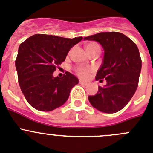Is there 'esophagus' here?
I'll return each instance as SVG.
<instances>
[{
    "mask_svg": "<svg viewBox=\"0 0 153 153\" xmlns=\"http://www.w3.org/2000/svg\"><path fill=\"white\" fill-rule=\"evenodd\" d=\"M80 84H81L82 85H88V83H87V82H83V81H80Z\"/></svg>",
    "mask_w": 153,
    "mask_h": 153,
    "instance_id": "obj_1",
    "label": "esophagus"
}]
</instances>
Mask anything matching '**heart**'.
Masks as SVG:
<instances>
[{"label":"heart","instance_id":"1","mask_svg":"<svg viewBox=\"0 0 153 153\" xmlns=\"http://www.w3.org/2000/svg\"><path fill=\"white\" fill-rule=\"evenodd\" d=\"M97 46H99L97 44L94 43V42H89V43L86 44V46H85V49L86 50H90V49H93L94 47H97ZM91 71V68H79L76 70V72L80 77H82V78H85L88 77V75L89 71Z\"/></svg>","mask_w":153,"mask_h":153}]
</instances>
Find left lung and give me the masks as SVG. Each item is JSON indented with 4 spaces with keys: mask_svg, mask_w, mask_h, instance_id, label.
I'll list each match as a JSON object with an SVG mask.
<instances>
[{
    "mask_svg": "<svg viewBox=\"0 0 153 153\" xmlns=\"http://www.w3.org/2000/svg\"><path fill=\"white\" fill-rule=\"evenodd\" d=\"M84 39L99 42L104 51L95 79L104 78L107 84L98 87L95 95L88 96L89 101L100 112H118L129 103L138 86L142 68L138 47L118 32L99 33Z\"/></svg>",
    "mask_w": 153,
    "mask_h": 153,
    "instance_id": "1",
    "label": "left lung"
}]
</instances>
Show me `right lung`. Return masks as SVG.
<instances>
[{
	"mask_svg": "<svg viewBox=\"0 0 153 153\" xmlns=\"http://www.w3.org/2000/svg\"><path fill=\"white\" fill-rule=\"evenodd\" d=\"M82 39L35 34L20 44L15 62L19 85L33 108L51 111L66 102L71 88L79 81L68 71L62 78L54 77L53 72Z\"/></svg>",
	"mask_w": 153,
	"mask_h": 153,
	"instance_id": "add662e5",
	"label": "right lung"
}]
</instances>
